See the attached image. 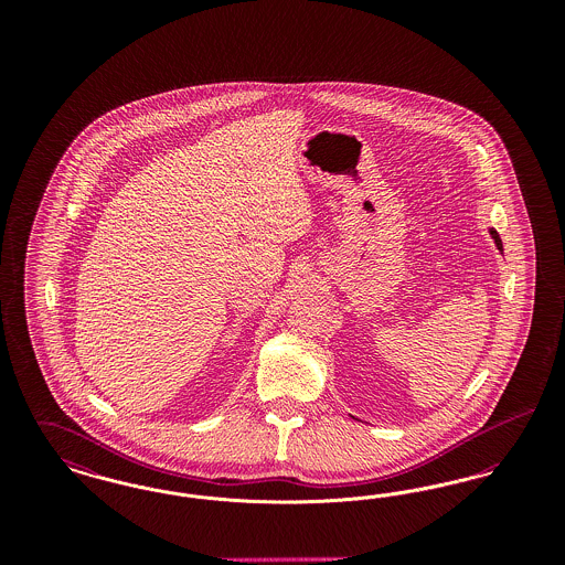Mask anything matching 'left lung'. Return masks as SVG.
Returning a JSON list of instances; mask_svg holds the SVG:
<instances>
[{"mask_svg":"<svg viewBox=\"0 0 565 565\" xmlns=\"http://www.w3.org/2000/svg\"><path fill=\"white\" fill-rule=\"evenodd\" d=\"M489 235L493 237V242H495V247L502 252V239H500V235H498V231H493V228H489Z\"/></svg>","mask_w":565,"mask_h":565,"instance_id":"8db88e82","label":"left lung"}]
</instances>
